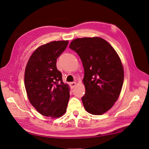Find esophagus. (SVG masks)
Wrapping results in <instances>:
<instances>
[{"mask_svg":"<svg viewBox=\"0 0 149 149\" xmlns=\"http://www.w3.org/2000/svg\"><path fill=\"white\" fill-rule=\"evenodd\" d=\"M76 84H77V83H76L75 82H72L70 83V86L72 89H73L74 87L76 86Z\"/></svg>","mask_w":149,"mask_h":149,"instance_id":"34e87169","label":"esophagus"}]
</instances>
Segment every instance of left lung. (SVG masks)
Segmentation results:
<instances>
[{"label": "left lung", "mask_w": 149, "mask_h": 149, "mask_svg": "<svg viewBox=\"0 0 149 149\" xmlns=\"http://www.w3.org/2000/svg\"><path fill=\"white\" fill-rule=\"evenodd\" d=\"M69 47L79 55L84 69L85 109L94 115L104 114L117 101L123 86L124 70L119 56L100 37L77 38Z\"/></svg>", "instance_id": "1"}]
</instances>
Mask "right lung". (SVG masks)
<instances>
[{
	"label": "right lung",
	"mask_w": 149,
	"mask_h": 149,
	"mask_svg": "<svg viewBox=\"0 0 149 149\" xmlns=\"http://www.w3.org/2000/svg\"><path fill=\"white\" fill-rule=\"evenodd\" d=\"M68 41H54L38 47L26 65L24 85L29 102L42 115L58 118L66 112L69 87L62 81L56 59Z\"/></svg>",
	"instance_id": "add662e5"
}]
</instances>
